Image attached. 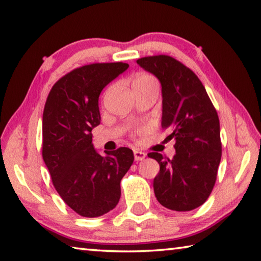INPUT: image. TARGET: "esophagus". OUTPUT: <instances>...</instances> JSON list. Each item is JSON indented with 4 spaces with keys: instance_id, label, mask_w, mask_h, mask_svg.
I'll use <instances>...</instances> for the list:
<instances>
[{
    "instance_id": "esophagus-1",
    "label": "esophagus",
    "mask_w": 261,
    "mask_h": 261,
    "mask_svg": "<svg viewBox=\"0 0 261 261\" xmlns=\"http://www.w3.org/2000/svg\"><path fill=\"white\" fill-rule=\"evenodd\" d=\"M134 155H135V160L136 161H143L146 158V153L139 151V149H135L134 151Z\"/></svg>"
}]
</instances>
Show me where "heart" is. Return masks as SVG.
<instances>
[{
  "instance_id": "obj_1",
  "label": "heart",
  "mask_w": 261,
  "mask_h": 261,
  "mask_svg": "<svg viewBox=\"0 0 261 261\" xmlns=\"http://www.w3.org/2000/svg\"><path fill=\"white\" fill-rule=\"evenodd\" d=\"M149 85H158V84L152 74L146 73V72L137 73L134 78V81H132V87H134V90L135 88L145 87Z\"/></svg>"
}]
</instances>
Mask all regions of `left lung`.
Returning <instances> with one entry per match:
<instances>
[{"mask_svg":"<svg viewBox=\"0 0 261 261\" xmlns=\"http://www.w3.org/2000/svg\"><path fill=\"white\" fill-rule=\"evenodd\" d=\"M162 86V129L175 139L173 159L152 152L160 171L153 188L166 208L192 211L208 199L222 154L220 121L200 79L174 57L155 55L137 60Z\"/></svg>","mask_w":261,"mask_h":261,"instance_id":"8db88e82","label":"left lung"}]
</instances>
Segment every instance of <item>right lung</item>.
<instances>
[{
  "mask_svg": "<svg viewBox=\"0 0 261 261\" xmlns=\"http://www.w3.org/2000/svg\"><path fill=\"white\" fill-rule=\"evenodd\" d=\"M123 62L73 69L51 87L42 115V158L54 188L77 214L98 218L116 207L121 179L134 163L127 147L100 155L92 129L100 124L101 91L124 72Z\"/></svg>",
  "mask_w": 261,
  "mask_h": 261,
  "instance_id": "right-lung-1",
  "label": "right lung"
}]
</instances>
